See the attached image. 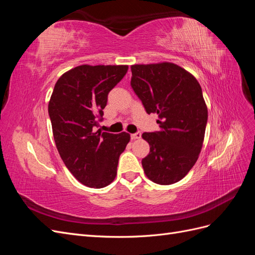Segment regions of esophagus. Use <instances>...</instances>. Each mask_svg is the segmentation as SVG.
I'll list each match as a JSON object with an SVG mask.
<instances>
[{"label":"esophagus","instance_id":"obj_1","mask_svg":"<svg viewBox=\"0 0 255 255\" xmlns=\"http://www.w3.org/2000/svg\"><path fill=\"white\" fill-rule=\"evenodd\" d=\"M140 137H141V133L140 132H136L134 134H130V138H132V139H139Z\"/></svg>","mask_w":255,"mask_h":255}]
</instances>
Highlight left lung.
<instances>
[{"label": "left lung", "instance_id": "obj_1", "mask_svg": "<svg viewBox=\"0 0 255 255\" xmlns=\"http://www.w3.org/2000/svg\"><path fill=\"white\" fill-rule=\"evenodd\" d=\"M130 87L146 114H157L159 129L143 133L150 152L145 175L160 185L179 182L194 167L202 148L207 109L198 81L171 63L130 67Z\"/></svg>", "mask_w": 255, "mask_h": 255}]
</instances>
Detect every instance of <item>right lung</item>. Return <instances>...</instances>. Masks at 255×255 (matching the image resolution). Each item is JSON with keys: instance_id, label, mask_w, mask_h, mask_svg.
Wrapping results in <instances>:
<instances>
[{"instance_id": "obj_1", "label": "right lung", "mask_w": 255, "mask_h": 255, "mask_svg": "<svg viewBox=\"0 0 255 255\" xmlns=\"http://www.w3.org/2000/svg\"><path fill=\"white\" fill-rule=\"evenodd\" d=\"M128 66L83 65L58 79L49 103L53 136L59 155L73 176L92 188L110 185L129 134L98 130L110 91Z\"/></svg>"}]
</instances>
